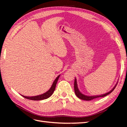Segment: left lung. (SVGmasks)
Segmentation results:
<instances>
[{"label": "left lung", "mask_w": 127, "mask_h": 127, "mask_svg": "<svg viewBox=\"0 0 127 127\" xmlns=\"http://www.w3.org/2000/svg\"><path fill=\"white\" fill-rule=\"evenodd\" d=\"M117 85V84L116 85L113 89L110 91V92H109L108 93H106L104 94H103V95H95V96H86L84 95L83 94H82L80 92H79L78 87H77V81H76V79L75 78V82H74V91H75V94L79 98L83 99V100H85V101H90L92 100V99L96 98H98V97H104L105 96L109 95V94H110L111 92H112L114 90V88H116V86Z\"/></svg>", "instance_id": "8db88e82"}]
</instances>
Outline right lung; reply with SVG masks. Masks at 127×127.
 Instances as JSON below:
<instances>
[{
	"label": "right lung",
	"instance_id": "obj_1",
	"mask_svg": "<svg viewBox=\"0 0 127 127\" xmlns=\"http://www.w3.org/2000/svg\"><path fill=\"white\" fill-rule=\"evenodd\" d=\"M60 75H59L56 78V79L55 80V81L53 82L51 87L50 88V90L46 92V93L41 94L40 95H37V96H23L21 95L22 96H23L24 98H26V99H31V100H34V101H39V100H42V99H47L48 98H49L50 96H51L52 95V94H53V92H54L55 88H56V84L58 82V80L59 79Z\"/></svg>",
	"mask_w": 127,
	"mask_h": 127
}]
</instances>
